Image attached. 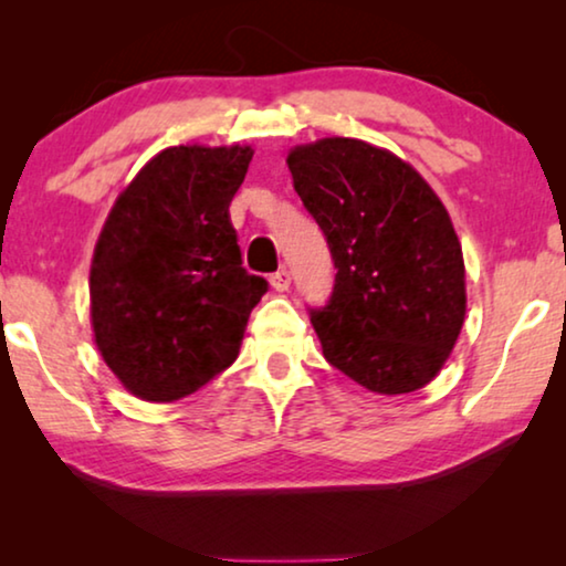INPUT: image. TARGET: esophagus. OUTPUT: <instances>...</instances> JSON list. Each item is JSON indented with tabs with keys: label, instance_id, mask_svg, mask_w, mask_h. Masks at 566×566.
Wrapping results in <instances>:
<instances>
[{
	"label": "esophagus",
	"instance_id": "34e87169",
	"mask_svg": "<svg viewBox=\"0 0 566 566\" xmlns=\"http://www.w3.org/2000/svg\"><path fill=\"white\" fill-rule=\"evenodd\" d=\"M270 285H273L277 293L289 291L291 289V273H289V270L281 268V270H277V273L270 275Z\"/></svg>",
	"mask_w": 566,
	"mask_h": 566
}]
</instances>
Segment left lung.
I'll use <instances>...</instances> for the list:
<instances>
[{"label":"left lung","instance_id":"1","mask_svg":"<svg viewBox=\"0 0 566 566\" xmlns=\"http://www.w3.org/2000/svg\"><path fill=\"white\" fill-rule=\"evenodd\" d=\"M289 169L337 270L327 304L308 308L324 358L368 391L422 389L467 314L446 206L407 161L358 138L296 146Z\"/></svg>","mask_w":566,"mask_h":566}]
</instances>
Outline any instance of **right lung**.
<instances>
[{
  "label": "right lung",
  "instance_id": "right-lung-1",
  "mask_svg": "<svg viewBox=\"0 0 566 566\" xmlns=\"http://www.w3.org/2000/svg\"><path fill=\"white\" fill-rule=\"evenodd\" d=\"M250 146H172L115 200L90 270L97 350L146 401H175L237 360L268 281L242 268L229 203Z\"/></svg>",
  "mask_w": 566,
  "mask_h": 566
}]
</instances>
